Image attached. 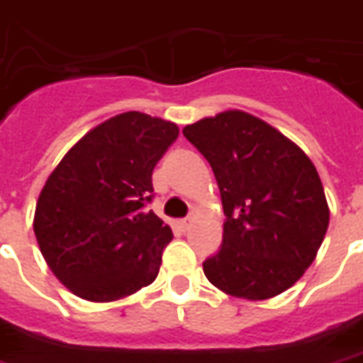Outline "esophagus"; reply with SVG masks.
<instances>
[{"instance_id":"obj_1","label":"esophagus","mask_w":363,"mask_h":363,"mask_svg":"<svg viewBox=\"0 0 363 363\" xmlns=\"http://www.w3.org/2000/svg\"><path fill=\"white\" fill-rule=\"evenodd\" d=\"M178 224H179V228L184 230V232H185V230H189V226H191V224H193V216H187V218H182V220H179Z\"/></svg>"}]
</instances>
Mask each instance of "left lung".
<instances>
[{
	"label": "left lung",
	"instance_id": "8db88e82",
	"mask_svg": "<svg viewBox=\"0 0 363 363\" xmlns=\"http://www.w3.org/2000/svg\"><path fill=\"white\" fill-rule=\"evenodd\" d=\"M207 158L226 214L220 251L203 263L222 292L269 300L301 279L329 228V205L308 155L240 110L184 127Z\"/></svg>",
	"mask_w": 363,
	"mask_h": 363
}]
</instances>
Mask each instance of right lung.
I'll return each instance as SVG.
<instances>
[{
	"mask_svg": "<svg viewBox=\"0 0 363 363\" xmlns=\"http://www.w3.org/2000/svg\"><path fill=\"white\" fill-rule=\"evenodd\" d=\"M179 129L125 112L77 141L55 166L34 213V234L60 282L89 301H116L156 279L172 230L147 203L152 170Z\"/></svg>",
	"mask_w": 363,
	"mask_h": 363,
	"instance_id": "obj_1",
	"label": "right lung"
}]
</instances>
